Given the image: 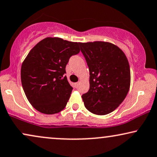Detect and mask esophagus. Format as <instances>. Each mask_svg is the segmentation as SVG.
Instances as JSON below:
<instances>
[{
    "label": "esophagus",
    "mask_w": 157,
    "mask_h": 157,
    "mask_svg": "<svg viewBox=\"0 0 157 157\" xmlns=\"http://www.w3.org/2000/svg\"><path fill=\"white\" fill-rule=\"evenodd\" d=\"M79 84V82H77V83H75V86H76V87H78Z\"/></svg>",
    "instance_id": "34e87169"
}]
</instances>
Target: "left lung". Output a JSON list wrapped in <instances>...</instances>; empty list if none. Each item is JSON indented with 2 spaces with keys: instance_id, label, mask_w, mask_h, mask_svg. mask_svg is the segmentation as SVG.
<instances>
[{
  "instance_id": "1",
  "label": "left lung",
  "mask_w": 157,
  "mask_h": 157,
  "mask_svg": "<svg viewBox=\"0 0 157 157\" xmlns=\"http://www.w3.org/2000/svg\"><path fill=\"white\" fill-rule=\"evenodd\" d=\"M89 70V91L82 95L85 107L105 115L123 102L129 91L131 71L124 52L106 42L79 43Z\"/></svg>"
}]
</instances>
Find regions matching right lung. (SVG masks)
<instances>
[{"instance_id": "obj_1", "label": "right lung", "mask_w": 157, "mask_h": 157, "mask_svg": "<svg viewBox=\"0 0 157 157\" xmlns=\"http://www.w3.org/2000/svg\"><path fill=\"white\" fill-rule=\"evenodd\" d=\"M78 45L47 37L30 50L22 63L21 80L26 98L36 110L52 115L65 108L73 90L64 75L66 66L80 51Z\"/></svg>"}]
</instances>
